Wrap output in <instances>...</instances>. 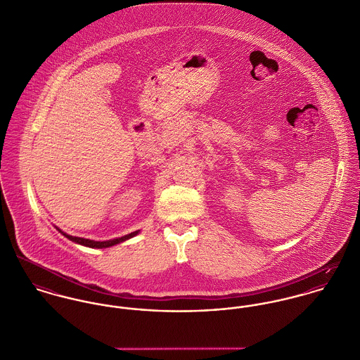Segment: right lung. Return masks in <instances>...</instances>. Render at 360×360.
<instances>
[{"label": "right lung", "instance_id": "1", "mask_svg": "<svg viewBox=\"0 0 360 360\" xmlns=\"http://www.w3.org/2000/svg\"><path fill=\"white\" fill-rule=\"evenodd\" d=\"M55 228H56L65 238H68V239L72 240V241H75V243H77V244H81V245L91 247V248H108V247H112V245H115V244L122 243V241H125V240L131 239V238H134V236H136V235L139 233V231H135V232H132V233H129V235H125V236L117 238V239L106 240V241H95V240L84 239V238H77V236H70V235L65 233L63 231H60L58 226H55Z\"/></svg>", "mask_w": 360, "mask_h": 360}]
</instances>
